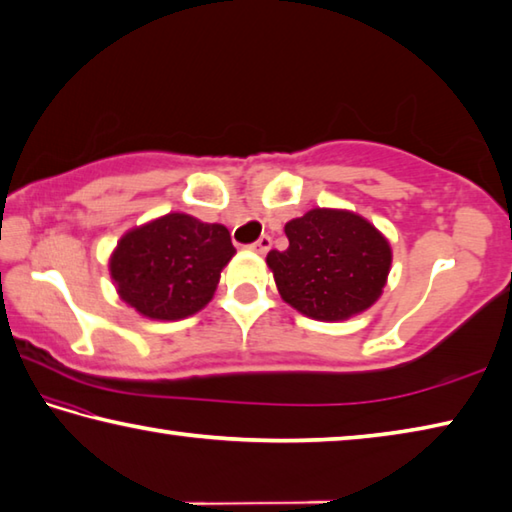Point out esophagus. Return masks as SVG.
<instances>
[{
    "label": "esophagus",
    "instance_id": "esophagus-1",
    "mask_svg": "<svg viewBox=\"0 0 512 512\" xmlns=\"http://www.w3.org/2000/svg\"><path fill=\"white\" fill-rule=\"evenodd\" d=\"M270 247H272V238L270 236H261L249 249L256 251V254H267V251H270Z\"/></svg>",
    "mask_w": 512,
    "mask_h": 512
}]
</instances>
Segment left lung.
<instances>
[{"mask_svg": "<svg viewBox=\"0 0 512 512\" xmlns=\"http://www.w3.org/2000/svg\"><path fill=\"white\" fill-rule=\"evenodd\" d=\"M290 247L267 265L285 303L319 321L360 315L380 299L391 270L389 240L353 211L312 209L285 224Z\"/></svg>", "mask_w": 512, "mask_h": 512, "instance_id": "obj_1", "label": "left lung"}]
</instances>
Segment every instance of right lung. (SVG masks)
<instances>
[{"label": "right lung", "mask_w": 512, "mask_h": 512, "mask_svg": "<svg viewBox=\"0 0 512 512\" xmlns=\"http://www.w3.org/2000/svg\"><path fill=\"white\" fill-rule=\"evenodd\" d=\"M236 249L222 224L168 213L125 233L110 258L119 297L139 315L177 321L213 299Z\"/></svg>", "instance_id": "right-lung-1"}]
</instances>
